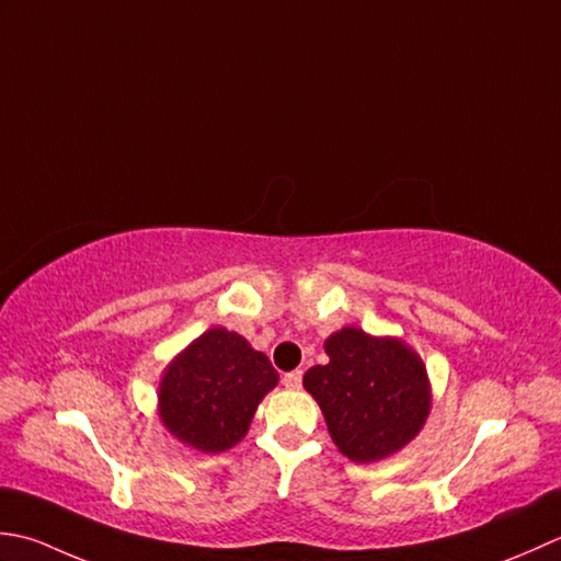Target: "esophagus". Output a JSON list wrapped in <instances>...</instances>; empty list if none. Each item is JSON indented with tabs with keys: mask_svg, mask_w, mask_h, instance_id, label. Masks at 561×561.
I'll return each mask as SVG.
<instances>
[{
	"mask_svg": "<svg viewBox=\"0 0 561 561\" xmlns=\"http://www.w3.org/2000/svg\"><path fill=\"white\" fill-rule=\"evenodd\" d=\"M283 385L288 387V390H300V387H302V370L285 373L283 375Z\"/></svg>",
	"mask_w": 561,
	"mask_h": 561,
	"instance_id": "1",
	"label": "esophagus"
}]
</instances>
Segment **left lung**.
<instances>
[{"mask_svg":"<svg viewBox=\"0 0 561 561\" xmlns=\"http://www.w3.org/2000/svg\"><path fill=\"white\" fill-rule=\"evenodd\" d=\"M324 351L329 363L307 370L302 385L348 460H385L419 436L431 411V385L416 351L358 327L331 334Z\"/></svg>","mask_w":561,"mask_h":561,"instance_id":"8db88e82","label":"left lung"}]
</instances>
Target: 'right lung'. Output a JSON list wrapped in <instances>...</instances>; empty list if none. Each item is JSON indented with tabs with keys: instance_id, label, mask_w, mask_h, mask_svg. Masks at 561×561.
Listing matches in <instances>:
<instances>
[{
	"instance_id": "right-lung-1",
	"label": "right lung",
	"mask_w": 561,
	"mask_h": 561,
	"mask_svg": "<svg viewBox=\"0 0 561 561\" xmlns=\"http://www.w3.org/2000/svg\"><path fill=\"white\" fill-rule=\"evenodd\" d=\"M278 373L237 331L213 327L167 365L159 419L171 436L201 453H222L247 436Z\"/></svg>"
}]
</instances>
